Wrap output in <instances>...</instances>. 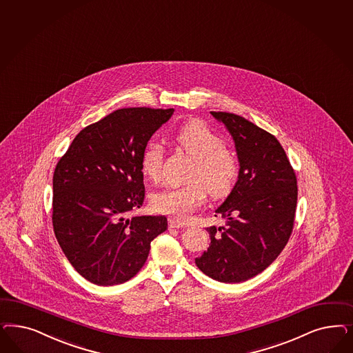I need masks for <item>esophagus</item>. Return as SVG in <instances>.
Segmentation results:
<instances>
[{
  "mask_svg": "<svg viewBox=\"0 0 353 353\" xmlns=\"http://www.w3.org/2000/svg\"><path fill=\"white\" fill-rule=\"evenodd\" d=\"M169 228H185V225L181 222V221H178V219H174V218H170L169 219Z\"/></svg>",
  "mask_w": 353,
  "mask_h": 353,
  "instance_id": "esophagus-1",
  "label": "esophagus"
}]
</instances>
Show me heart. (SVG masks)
<instances>
[{
    "label": "heart",
    "instance_id": "b5f03b06",
    "mask_svg": "<svg viewBox=\"0 0 353 353\" xmlns=\"http://www.w3.org/2000/svg\"><path fill=\"white\" fill-rule=\"evenodd\" d=\"M175 144L194 159L187 183L166 187L150 196L154 210L184 219L204 204L206 192L213 199L228 196L239 178L236 156L226 148L225 139L200 119H191L178 128ZM165 149L159 141H149L141 156V171L152 182L162 174Z\"/></svg>",
    "mask_w": 353,
    "mask_h": 353
}]
</instances>
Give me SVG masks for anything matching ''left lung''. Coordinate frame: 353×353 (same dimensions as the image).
Masks as SVG:
<instances>
[{"instance_id":"8db88e82","label":"left lung","mask_w":353,"mask_h":353,"mask_svg":"<svg viewBox=\"0 0 353 353\" xmlns=\"http://www.w3.org/2000/svg\"><path fill=\"white\" fill-rule=\"evenodd\" d=\"M228 127L239 159L238 182L206 228L210 245L194 262L208 276L239 283L262 273L279 256L295 222L297 179L276 137L236 114L212 112Z\"/></svg>"}]
</instances>
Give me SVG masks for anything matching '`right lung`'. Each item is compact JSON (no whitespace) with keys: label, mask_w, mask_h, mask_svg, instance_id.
Returning a JSON list of instances; mask_svg holds the SVG:
<instances>
[{"label":"right lung","mask_w":353,"mask_h":353,"mask_svg":"<svg viewBox=\"0 0 353 353\" xmlns=\"http://www.w3.org/2000/svg\"><path fill=\"white\" fill-rule=\"evenodd\" d=\"M174 109L125 108L87 125L53 175V230L78 273L97 285L125 283L166 231L163 216L127 218L145 197L141 156Z\"/></svg>","instance_id":"1"}]
</instances>
